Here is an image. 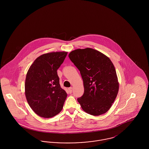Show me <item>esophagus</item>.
Listing matches in <instances>:
<instances>
[{
  "label": "esophagus",
  "instance_id": "esophagus-1",
  "mask_svg": "<svg viewBox=\"0 0 149 149\" xmlns=\"http://www.w3.org/2000/svg\"><path fill=\"white\" fill-rule=\"evenodd\" d=\"M72 89H73V88H72V87H70V88H68V90H69L70 93H71L72 92Z\"/></svg>",
  "mask_w": 149,
  "mask_h": 149
}]
</instances>
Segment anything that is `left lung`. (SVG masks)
<instances>
[{"mask_svg":"<svg viewBox=\"0 0 149 149\" xmlns=\"http://www.w3.org/2000/svg\"><path fill=\"white\" fill-rule=\"evenodd\" d=\"M69 57L83 80L84 93L78 98L81 108L93 116L106 113L112 106L119 90L112 62L104 54L91 48L72 51Z\"/></svg>","mask_w":149,"mask_h":149,"instance_id":"left-lung-1","label":"left lung"}]
</instances>
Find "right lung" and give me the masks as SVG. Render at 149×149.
I'll return each instance as SVG.
<instances>
[{"label":"right lung","mask_w":149,"mask_h":149,"mask_svg":"<svg viewBox=\"0 0 149 149\" xmlns=\"http://www.w3.org/2000/svg\"><path fill=\"white\" fill-rule=\"evenodd\" d=\"M68 52H52L38 57L27 71L25 95L29 106L38 116L51 118L59 113L67 93L59 83L57 70Z\"/></svg>","instance_id":"1"}]
</instances>
